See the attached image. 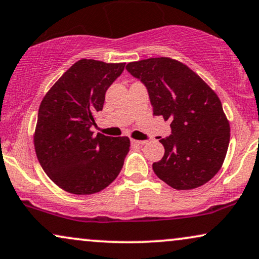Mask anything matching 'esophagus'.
Returning a JSON list of instances; mask_svg holds the SVG:
<instances>
[{
	"mask_svg": "<svg viewBox=\"0 0 259 259\" xmlns=\"http://www.w3.org/2000/svg\"><path fill=\"white\" fill-rule=\"evenodd\" d=\"M131 143L134 144V145H145L147 143L146 140H137V139H131Z\"/></svg>",
	"mask_w": 259,
	"mask_h": 259,
	"instance_id": "34e87169",
	"label": "esophagus"
}]
</instances>
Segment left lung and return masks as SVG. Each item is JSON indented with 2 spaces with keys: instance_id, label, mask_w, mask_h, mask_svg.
<instances>
[{
  "instance_id": "left-lung-1",
  "label": "left lung",
  "mask_w": 259,
  "mask_h": 259,
  "mask_svg": "<svg viewBox=\"0 0 259 259\" xmlns=\"http://www.w3.org/2000/svg\"><path fill=\"white\" fill-rule=\"evenodd\" d=\"M149 92L153 115L170 120L160 139L165 152L153 171L177 190L195 189L215 176L230 144V122L219 97L201 77L176 59H143L126 65Z\"/></svg>"
}]
</instances>
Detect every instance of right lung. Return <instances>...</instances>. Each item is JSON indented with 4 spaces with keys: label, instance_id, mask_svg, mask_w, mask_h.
<instances>
[{
    "label": "right lung",
    "instance_id": "obj_1",
    "mask_svg": "<svg viewBox=\"0 0 259 259\" xmlns=\"http://www.w3.org/2000/svg\"><path fill=\"white\" fill-rule=\"evenodd\" d=\"M125 63L94 59L76 62L40 103L34 149L40 165L60 189L90 195L108 187L130 151L127 137L94 136L95 113Z\"/></svg>",
    "mask_w": 259,
    "mask_h": 259
}]
</instances>
